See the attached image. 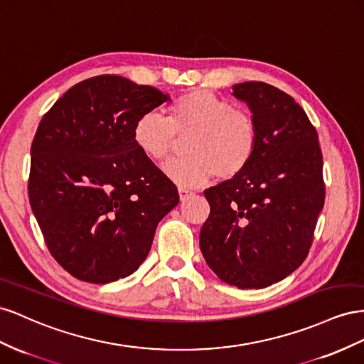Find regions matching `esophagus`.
<instances>
[{"label": "esophagus", "mask_w": 364, "mask_h": 364, "mask_svg": "<svg viewBox=\"0 0 364 364\" xmlns=\"http://www.w3.org/2000/svg\"><path fill=\"white\" fill-rule=\"evenodd\" d=\"M178 195H180V200H181V201H186L188 198H191V196L193 195V192H191V191H188V189H180V191H178Z\"/></svg>", "instance_id": "34e87169"}]
</instances>
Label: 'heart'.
I'll return each instance as SVG.
<instances>
[{"label": "heart", "mask_w": 364, "mask_h": 364, "mask_svg": "<svg viewBox=\"0 0 364 364\" xmlns=\"http://www.w3.org/2000/svg\"><path fill=\"white\" fill-rule=\"evenodd\" d=\"M188 157L169 163L166 175L181 188H198L215 175L230 180L253 161L259 129L247 111L207 90H192L175 99L169 117L143 112L134 122L132 139L137 148L155 163L168 160L186 139Z\"/></svg>", "instance_id": "heart-1"}]
</instances>
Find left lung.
I'll list each match as a JSON object with an SVG mask.
<instances>
[{
    "label": "left lung",
    "instance_id": "left-lung-1",
    "mask_svg": "<svg viewBox=\"0 0 364 364\" xmlns=\"http://www.w3.org/2000/svg\"><path fill=\"white\" fill-rule=\"evenodd\" d=\"M259 129L250 166L204 191L210 215L200 247L228 285L265 288L291 274L308 256L325 203L317 131L302 107L265 82L233 85Z\"/></svg>",
    "mask_w": 364,
    "mask_h": 364
}]
</instances>
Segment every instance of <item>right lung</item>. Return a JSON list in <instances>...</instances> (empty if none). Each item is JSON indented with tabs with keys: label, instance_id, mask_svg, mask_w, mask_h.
Segmentation results:
<instances>
[{
	"label": "right lung",
	"instance_id": "1",
	"mask_svg": "<svg viewBox=\"0 0 364 364\" xmlns=\"http://www.w3.org/2000/svg\"><path fill=\"white\" fill-rule=\"evenodd\" d=\"M166 100L157 88L102 75L71 87L39 123L30 205L51 256L79 280L109 284L132 274L180 201L132 139L140 114Z\"/></svg>",
	"mask_w": 364,
	"mask_h": 364
}]
</instances>
